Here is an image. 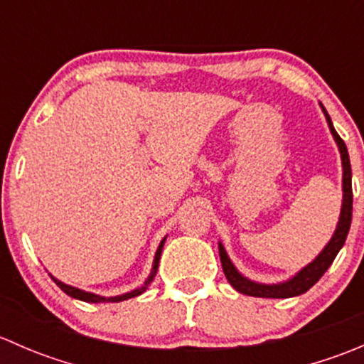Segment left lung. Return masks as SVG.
<instances>
[{
    "label": "left lung",
    "instance_id": "1",
    "mask_svg": "<svg viewBox=\"0 0 364 364\" xmlns=\"http://www.w3.org/2000/svg\"><path fill=\"white\" fill-rule=\"evenodd\" d=\"M322 107V104H321ZM324 111L326 119H328L329 130H331L333 137H335L336 144H338L340 149V156H341V167H343V203H341V213H340V220L338 225H336L335 234L329 240V243L326 245V248L315 257V260H311L306 267L299 271L296 277H292L291 280L282 282V284H273V285H266V284H257V282L248 280L245 278L240 271L234 267V264L230 262L229 255H227L225 248L223 245H218V252H220V260H222V267L223 273H225L227 280L229 284L236 289L237 292L247 296H253V297H294L299 294H304L310 287H314L318 280H321L322 274L328 271V267L331 266L335 257L338 255V252L341 250V247L345 245V240H347L348 229H350V222H352V171H350V160H348V151L345 142L341 141V137L336 134L335 127L331 123V117H329L328 111L322 107Z\"/></svg>",
    "mask_w": 364,
    "mask_h": 364
}]
</instances>
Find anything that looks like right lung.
Returning a JSON list of instances; mask_svg holds the SVG:
<instances>
[{"instance_id":"obj_1","label":"right lung","mask_w":364,"mask_h":364,"mask_svg":"<svg viewBox=\"0 0 364 364\" xmlns=\"http://www.w3.org/2000/svg\"><path fill=\"white\" fill-rule=\"evenodd\" d=\"M164 243H165V237L161 240L159 250L155 253V260H153V269H151V274L148 277V280L144 282V285L139 289H135V291L132 292H127V294H121V296H114V297H102V296H97V294H91V292H84L80 291V289H75L72 287V285H67L63 284V282H60L58 278H54L53 274H50V278L54 280V284L58 285V287L61 289V291L65 292V294H68L70 297H75V299H80V301H86V303H119V301H124V299H130V297H135V296H141L142 292L148 289V285L151 284L153 278H155L156 274V269H159V262H160V255H161V248H164Z\"/></svg>"}]
</instances>
